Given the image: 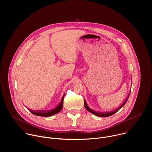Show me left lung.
I'll use <instances>...</instances> for the list:
<instances>
[{
  "label": "left lung",
  "mask_w": 152,
  "mask_h": 152,
  "mask_svg": "<svg viewBox=\"0 0 152 152\" xmlns=\"http://www.w3.org/2000/svg\"><path fill=\"white\" fill-rule=\"evenodd\" d=\"M129 95H130V94H129V96H128V97H127V99L124 101V102L119 107H118L117 110H114V111H111V112H107V113H99V112H96V111H93V110H91L90 108L88 106V105H87V104H86V102L85 101H84V105H85V108H86V110H87V111H88L90 113H92V114H94L95 115H96V116H98V117H109V116H110V115H113V114H114L115 113H117L119 110H120L121 108L126 104V102H127V100H128V98H129Z\"/></svg>",
  "instance_id": "8db88e82"
}]
</instances>
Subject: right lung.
Listing matches in <instances>:
<instances>
[{
	"instance_id": "obj_1",
	"label": "right lung",
	"mask_w": 152,
	"mask_h": 152,
	"mask_svg": "<svg viewBox=\"0 0 152 152\" xmlns=\"http://www.w3.org/2000/svg\"><path fill=\"white\" fill-rule=\"evenodd\" d=\"M64 95L63 96L61 103L58 104L54 109L49 111H44V110H38V111H33V110H29L32 114L35 115L41 116V117H50L53 115H55L58 113L62 110L63 106V100H64Z\"/></svg>"
}]
</instances>
